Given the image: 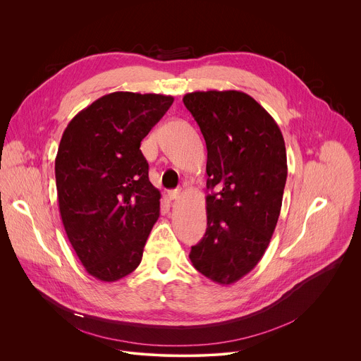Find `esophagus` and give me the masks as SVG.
Wrapping results in <instances>:
<instances>
[{
  "instance_id": "obj_1",
  "label": "esophagus",
  "mask_w": 361,
  "mask_h": 361,
  "mask_svg": "<svg viewBox=\"0 0 361 361\" xmlns=\"http://www.w3.org/2000/svg\"><path fill=\"white\" fill-rule=\"evenodd\" d=\"M180 194H181V191H180V190H170L167 195H169V198H170V200H177V198L180 197Z\"/></svg>"
}]
</instances>
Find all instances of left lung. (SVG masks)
Returning a JSON list of instances; mask_svg holds the SVG:
<instances>
[{"mask_svg":"<svg viewBox=\"0 0 361 361\" xmlns=\"http://www.w3.org/2000/svg\"><path fill=\"white\" fill-rule=\"evenodd\" d=\"M207 145V230L191 247L195 270L228 286L264 255L279 221L287 154L274 118L245 92L194 91L183 98Z\"/></svg>","mask_w":361,"mask_h":361,"instance_id":"1","label":"left lung"}]
</instances>
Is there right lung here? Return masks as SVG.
Instances as JSON below:
<instances>
[{
	"label": "right lung",
	"mask_w": 361,
	"mask_h": 361,
	"mask_svg": "<svg viewBox=\"0 0 361 361\" xmlns=\"http://www.w3.org/2000/svg\"><path fill=\"white\" fill-rule=\"evenodd\" d=\"M173 101L128 91L102 95L61 137L56 157L61 220L81 264L101 281H117L138 267L160 217L161 194L148 180L140 145Z\"/></svg>",
	"instance_id": "right-lung-1"
}]
</instances>
